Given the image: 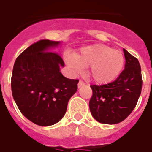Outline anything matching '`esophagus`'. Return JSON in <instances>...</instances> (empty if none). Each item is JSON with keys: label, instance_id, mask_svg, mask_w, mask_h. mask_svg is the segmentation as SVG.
Here are the masks:
<instances>
[{"label": "esophagus", "instance_id": "obj_1", "mask_svg": "<svg viewBox=\"0 0 152 152\" xmlns=\"http://www.w3.org/2000/svg\"><path fill=\"white\" fill-rule=\"evenodd\" d=\"M85 86V83H84L83 80H80L78 83V87L80 88L81 87V86Z\"/></svg>", "mask_w": 152, "mask_h": 152}]
</instances>
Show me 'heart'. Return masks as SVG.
<instances>
[{
    "mask_svg": "<svg viewBox=\"0 0 152 152\" xmlns=\"http://www.w3.org/2000/svg\"><path fill=\"white\" fill-rule=\"evenodd\" d=\"M66 62L74 72L89 68V76L99 84L113 82L118 77L124 66V56L121 51L104 45H94L82 48L75 57L67 56Z\"/></svg>",
    "mask_w": 152,
    "mask_h": 152,
    "instance_id": "1",
    "label": "heart"
}]
</instances>
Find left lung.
Masks as SVG:
<instances>
[{
    "label": "left lung",
    "mask_w": 152,
    "mask_h": 152,
    "mask_svg": "<svg viewBox=\"0 0 152 152\" xmlns=\"http://www.w3.org/2000/svg\"><path fill=\"white\" fill-rule=\"evenodd\" d=\"M124 69L114 81L90 85L89 106L92 116L102 124H114L125 120L136 107L142 88L141 66L137 58L124 48Z\"/></svg>",
    "instance_id": "1"
}]
</instances>
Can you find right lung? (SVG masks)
<instances>
[{"instance_id":"obj_1","label":"right lung","mask_w":152,"mask_h":152,"mask_svg":"<svg viewBox=\"0 0 152 152\" xmlns=\"http://www.w3.org/2000/svg\"><path fill=\"white\" fill-rule=\"evenodd\" d=\"M59 42L39 40L15 60L11 76L14 100L23 115L39 126H50L62 119L79 80L60 72L65 63L60 55L48 51Z\"/></svg>"}]
</instances>
